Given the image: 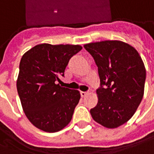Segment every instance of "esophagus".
I'll return each mask as SVG.
<instances>
[{
  "instance_id": "obj_1",
  "label": "esophagus",
  "mask_w": 154,
  "mask_h": 154,
  "mask_svg": "<svg viewBox=\"0 0 154 154\" xmlns=\"http://www.w3.org/2000/svg\"><path fill=\"white\" fill-rule=\"evenodd\" d=\"M80 94H81L82 97H85L86 95L88 94V93L87 92H80Z\"/></svg>"
}]
</instances>
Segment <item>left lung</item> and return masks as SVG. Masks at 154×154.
Here are the masks:
<instances>
[{"instance_id":"8db88e82","label":"left lung","mask_w":154,"mask_h":154,"mask_svg":"<svg viewBox=\"0 0 154 154\" xmlns=\"http://www.w3.org/2000/svg\"><path fill=\"white\" fill-rule=\"evenodd\" d=\"M99 71L98 103L91 109L93 119L106 128L129 121L143 99L146 69L137 50L125 42L105 40L84 45Z\"/></svg>"}]
</instances>
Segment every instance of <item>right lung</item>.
I'll return each mask as SVG.
<instances>
[{
  "instance_id": "obj_1",
  "label": "right lung",
  "mask_w": 154,
  "mask_h": 154,
  "mask_svg": "<svg viewBox=\"0 0 154 154\" xmlns=\"http://www.w3.org/2000/svg\"><path fill=\"white\" fill-rule=\"evenodd\" d=\"M82 49L78 45L40 44L23 55L17 89L26 116L38 129L56 132L72 120L80 93L56 83L69 60Z\"/></svg>"
}]
</instances>
